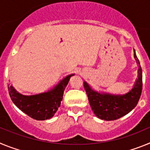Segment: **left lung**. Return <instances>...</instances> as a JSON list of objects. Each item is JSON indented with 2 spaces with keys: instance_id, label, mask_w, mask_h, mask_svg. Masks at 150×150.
<instances>
[{
  "instance_id": "8db88e82",
  "label": "left lung",
  "mask_w": 150,
  "mask_h": 150,
  "mask_svg": "<svg viewBox=\"0 0 150 150\" xmlns=\"http://www.w3.org/2000/svg\"><path fill=\"white\" fill-rule=\"evenodd\" d=\"M134 57L137 62L140 64L135 53ZM142 79V69L139 66L138 79L135 83L134 87L130 92L125 95L102 94L93 91L88 83L84 82V89L94 114L100 119L112 121L122 118L130 112L137 106L140 100L143 88Z\"/></svg>"
}]
</instances>
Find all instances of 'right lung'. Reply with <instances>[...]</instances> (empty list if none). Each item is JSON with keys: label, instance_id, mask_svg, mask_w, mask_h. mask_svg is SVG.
I'll return each mask as SVG.
<instances>
[{"label": "right lung", "instance_id": "add662e5", "mask_svg": "<svg viewBox=\"0 0 150 150\" xmlns=\"http://www.w3.org/2000/svg\"><path fill=\"white\" fill-rule=\"evenodd\" d=\"M72 75L66 77L51 91L32 96L20 94L8 84L9 94L16 106L28 116L36 120H46L52 118L60 106L65 88Z\"/></svg>", "mask_w": 150, "mask_h": 150}]
</instances>
